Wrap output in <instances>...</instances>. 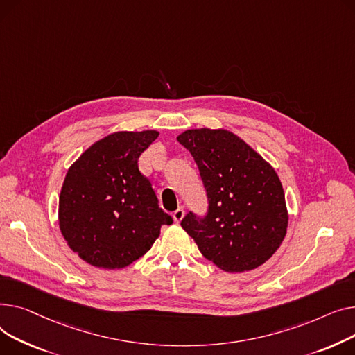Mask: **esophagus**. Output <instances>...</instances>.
Wrapping results in <instances>:
<instances>
[{
    "mask_svg": "<svg viewBox=\"0 0 355 355\" xmlns=\"http://www.w3.org/2000/svg\"><path fill=\"white\" fill-rule=\"evenodd\" d=\"M172 216H173V220L176 223H179L183 219V216H184V209H183V207H178V209L173 212Z\"/></svg>",
    "mask_w": 355,
    "mask_h": 355,
    "instance_id": "esophagus-1",
    "label": "esophagus"
}]
</instances>
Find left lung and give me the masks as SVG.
<instances>
[{
    "instance_id": "obj_1",
    "label": "left lung",
    "mask_w": 355,
    "mask_h": 355,
    "mask_svg": "<svg viewBox=\"0 0 355 355\" xmlns=\"http://www.w3.org/2000/svg\"><path fill=\"white\" fill-rule=\"evenodd\" d=\"M178 141L195 159L209 200L205 218L191 212L180 223L200 254L232 274L265 263L281 246L288 227L275 169L225 129H191Z\"/></svg>"
}]
</instances>
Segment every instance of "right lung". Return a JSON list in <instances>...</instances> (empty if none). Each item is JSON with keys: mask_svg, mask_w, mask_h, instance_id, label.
Masks as SVG:
<instances>
[{"mask_svg": "<svg viewBox=\"0 0 355 355\" xmlns=\"http://www.w3.org/2000/svg\"><path fill=\"white\" fill-rule=\"evenodd\" d=\"M159 132H116L94 141L70 166L58 199V225L89 265L120 269L149 251L172 216L159 205L139 156Z\"/></svg>", "mask_w": 355, "mask_h": 355, "instance_id": "add662e5", "label": "right lung"}]
</instances>
